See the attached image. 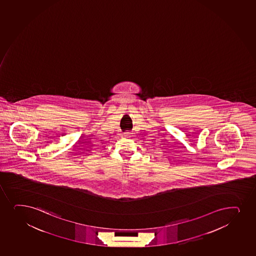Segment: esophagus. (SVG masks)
Instances as JSON below:
<instances>
[{"label": "esophagus", "mask_w": 256, "mask_h": 256, "mask_svg": "<svg viewBox=\"0 0 256 256\" xmlns=\"http://www.w3.org/2000/svg\"><path fill=\"white\" fill-rule=\"evenodd\" d=\"M132 134H134V132H130V131H128V132H125L124 134V137H126V138H130V137H132Z\"/></svg>", "instance_id": "34e87169"}]
</instances>
